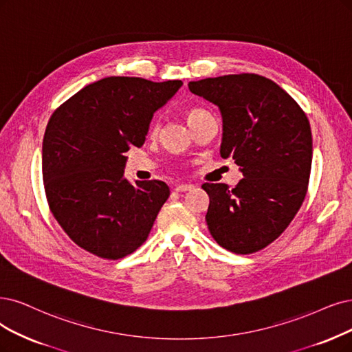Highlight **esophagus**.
Returning a JSON list of instances; mask_svg holds the SVG:
<instances>
[{"label": "esophagus", "mask_w": 352, "mask_h": 352, "mask_svg": "<svg viewBox=\"0 0 352 352\" xmlns=\"http://www.w3.org/2000/svg\"><path fill=\"white\" fill-rule=\"evenodd\" d=\"M191 188H192L191 184H177L174 187V191H177V192H186V191H190Z\"/></svg>", "instance_id": "esophagus-1"}]
</instances>
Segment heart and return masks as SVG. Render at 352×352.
<instances>
[{
    "instance_id": "1",
    "label": "heart",
    "mask_w": 352,
    "mask_h": 352,
    "mask_svg": "<svg viewBox=\"0 0 352 352\" xmlns=\"http://www.w3.org/2000/svg\"><path fill=\"white\" fill-rule=\"evenodd\" d=\"M203 113H206V111H203V110H200V109H191V110H188V111H187V120H188V123L192 122L194 119H197V117L201 116ZM158 129H160V124L155 123V124L152 126V133L158 132Z\"/></svg>"
}]
</instances>
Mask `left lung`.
Here are the masks:
<instances>
[{"label":"left lung","mask_w":352,"mask_h":352,"mask_svg":"<svg viewBox=\"0 0 352 352\" xmlns=\"http://www.w3.org/2000/svg\"><path fill=\"white\" fill-rule=\"evenodd\" d=\"M188 88L219 107L223 120L222 158L239 165L235 188L203 184L213 239L246 255L274 242L306 197L311 132L305 111L274 81L256 74L191 81Z\"/></svg>","instance_id":"8db88e82"}]
</instances>
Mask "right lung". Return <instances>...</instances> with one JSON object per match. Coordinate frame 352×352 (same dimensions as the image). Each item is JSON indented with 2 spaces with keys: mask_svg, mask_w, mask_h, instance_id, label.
Instances as JSON below:
<instances>
[{
  "mask_svg": "<svg viewBox=\"0 0 352 352\" xmlns=\"http://www.w3.org/2000/svg\"><path fill=\"white\" fill-rule=\"evenodd\" d=\"M183 82L107 76L85 85L52 114L42 173L52 214L82 250L119 259L146 241L169 197L164 181L124 178L130 146L145 143L153 113Z\"/></svg>",
  "mask_w": 352,
  "mask_h": 352,
  "instance_id": "right-lung-1",
  "label": "right lung"
}]
</instances>
